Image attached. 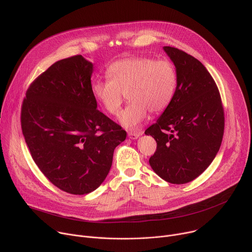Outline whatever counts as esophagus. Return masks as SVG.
<instances>
[{"label":"esophagus","instance_id":"1","mask_svg":"<svg viewBox=\"0 0 252 252\" xmlns=\"http://www.w3.org/2000/svg\"><path fill=\"white\" fill-rule=\"evenodd\" d=\"M141 134H142L141 131H140V132H128V133H127L128 137L131 138V139H137Z\"/></svg>","mask_w":252,"mask_h":252}]
</instances>
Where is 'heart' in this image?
<instances>
[{"label":"heart","instance_id":"b5f03b06","mask_svg":"<svg viewBox=\"0 0 252 252\" xmlns=\"http://www.w3.org/2000/svg\"><path fill=\"white\" fill-rule=\"evenodd\" d=\"M105 81H95L92 93L110 115L117 116L127 93L130 102L122 111L119 121L127 129L145 123L149 112L162 113L171 102L176 83V70L167 60L132 57L117 61L106 68Z\"/></svg>","mask_w":252,"mask_h":252}]
</instances>
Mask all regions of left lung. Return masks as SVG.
I'll return each mask as SVG.
<instances>
[{
  "instance_id": "8db88e82",
  "label": "left lung",
  "mask_w": 252,
  "mask_h": 252,
  "mask_svg": "<svg viewBox=\"0 0 252 252\" xmlns=\"http://www.w3.org/2000/svg\"><path fill=\"white\" fill-rule=\"evenodd\" d=\"M163 51L173 63L177 83L173 98L145 133L157 141L150 158L165 182L184 185L199 176L218 155L224 130L219 89L205 66L172 47Z\"/></svg>"
}]
</instances>
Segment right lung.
<instances>
[{
    "instance_id": "right-lung-1",
    "label": "right lung",
    "mask_w": 252,
    "mask_h": 252,
    "mask_svg": "<svg viewBox=\"0 0 252 252\" xmlns=\"http://www.w3.org/2000/svg\"><path fill=\"white\" fill-rule=\"evenodd\" d=\"M93 63L78 55L52 64L27 91L22 130L35 164L71 194L96 189L126 132L96 110Z\"/></svg>"
}]
</instances>
